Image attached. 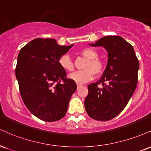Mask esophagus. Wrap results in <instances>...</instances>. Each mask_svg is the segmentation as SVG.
Segmentation results:
<instances>
[{"mask_svg": "<svg viewBox=\"0 0 151 151\" xmlns=\"http://www.w3.org/2000/svg\"><path fill=\"white\" fill-rule=\"evenodd\" d=\"M82 86V85H81V84H79V83H78L77 84V88H80V87Z\"/></svg>", "mask_w": 151, "mask_h": 151, "instance_id": "1", "label": "esophagus"}]
</instances>
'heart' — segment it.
Masks as SVG:
<instances>
[{"mask_svg":"<svg viewBox=\"0 0 151 151\" xmlns=\"http://www.w3.org/2000/svg\"><path fill=\"white\" fill-rule=\"evenodd\" d=\"M81 54L86 58L88 61L85 65V70L77 71L69 75V79L77 83H84L93 79L94 74L99 75L103 72V64L97 59V52L91 48H84L81 50ZM59 65L63 70L68 72L74 70V64L70 57L68 55H63L59 59Z\"/></svg>","mask_w":151,"mask_h":151,"instance_id":"heart-1","label":"heart"}]
</instances>
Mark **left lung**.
<instances>
[{
  "instance_id": "8db88e82",
  "label": "left lung",
  "mask_w": 151,
  "mask_h": 151,
  "mask_svg": "<svg viewBox=\"0 0 151 151\" xmlns=\"http://www.w3.org/2000/svg\"><path fill=\"white\" fill-rule=\"evenodd\" d=\"M88 44L103 46L108 59L101 79L88 85L85 109L92 119L108 121L122 111L133 95L138 81L139 60L133 46L121 36H106ZM100 83L102 88L97 86Z\"/></svg>"
}]
</instances>
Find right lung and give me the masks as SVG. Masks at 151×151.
<instances>
[{
    "label": "right lung",
    "mask_w": 151,
    "mask_h": 151,
    "mask_svg": "<svg viewBox=\"0 0 151 151\" xmlns=\"http://www.w3.org/2000/svg\"><path fill=\"white\" fill-rule=\"evenodd\" d=\"M72 46L58 45L53 39H35L19 50L15 69L19 92L28 110L41 120L62 119L77 89L58 62Z\"/></svg>",
    "instance_id": "right-lung-1"
}]
</instances>
